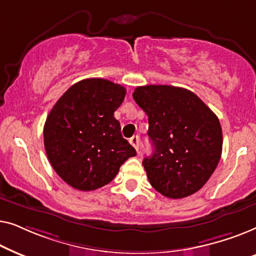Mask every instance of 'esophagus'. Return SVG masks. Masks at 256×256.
Returning <instances> with one entry per match:
<instances>
[{
    "label": "esophagus",
    "instance_id": "34e87169",
    "mask_svg": "<svg viewBox=\"0 0 256 256\" xmlns=\"http://www.w3.org/2000/svg\"><path fill=\"white\" fill-rule=\"evenodd\" d=\"M129 142L138 152V136H132V138H129Z\"/></svg>",
    "mask_w": 256,
    "mask_h": 256
}]
</instances>
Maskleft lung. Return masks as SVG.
<instances>
[{"mask_svg":"<svg viewBox=\"0 0 256 256\" xmlns=\"http://www.w3.org/2000/svg\"><path fill=\"white\" fill-rule=\"evenodd\" d=\"M132 98L148 115L154 152L143 160V166L152 186L172 199L200 190L222 157V132L216 115L182 87L140 86Z\"/></svg>","mask_w":256,"mask_h":256,"instance_id":"8db88e82","label":"left lung"}]
</instances>
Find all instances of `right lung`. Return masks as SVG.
<instances>
[{
    "label": "right lung",
    "instance_id": "right-lung-1",
    "mask_svg": "<svg viewBox=\"0 0 256 256\" xmlns=\"http://www.w3.org/2000/svg\"><path fill=\"white\" fill-rule=\"evenodd\" d=\"M126 96L124 86L101 78L84 79L62 94L44 124V146L58 176L80 191L114 180L136 150L121 135L114 112Z\"/></svg>",
    "mask_w": 256,
    "mask_h": 256
}]
</instances>
